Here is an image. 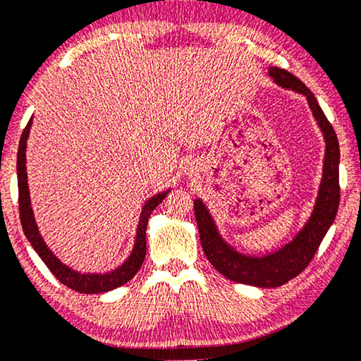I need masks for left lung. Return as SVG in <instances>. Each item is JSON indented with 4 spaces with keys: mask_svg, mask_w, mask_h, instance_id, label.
<instances>
[{
    "mask_svg": "<svg viewBox=\"0 0 361 361\" xmlns=\"http://www.w3.org/2000/svg\"><path fill=\"white\" fill-rule=\"evenodd\" d=\"M269 76L274 82L283 89L303 94L318 121L326 142L324 164H322V178L319 183L318 197H316L313 212L305 227L293 236L292 241L285 243L282 248L264 256H250L236 251L219 233L211 212L201 199L195 201V214L199 228L202 250L207 259L217 271L230 281L252 285V287L274 288L292 281L313 259L322 238L334 222L338 201H341V188H338V162H341V149L334 128L321 110L313 92L301 82L298 78L281 68H269Z\"/></svg>",
    "mask_w": 361,
    "mask_h": 361,
    "instance_id": "1",
    "label": "left lung"
}]
</instances>
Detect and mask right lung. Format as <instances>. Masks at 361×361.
<instances>
[{"label":"right lung","instance_id":"1","mask_svg":"<svg viewBox=\"0 0 361 361\" xmlns=\"http://www.w3.org/2000/svg\"><path fill=\"white\" fill-rule=\"evenodd\" d=\"M32 126V118L27 123L25 129L23 131L19 141V150H18V188H19V215H20V224H23V230L27 236V240L30 241L32 248L37 251V255L42 257V261L45 262V266L50 269V272L55 276L58 281L66 287L76 290L79 293H105L110 292L113 288L121 287L126 282L136 276L139 269H141L144 257H146V228L150 214L160 202L164 201L165 196L169 195L170 190L157 192V195L149 197L146 204L142 206L141 215H139V224L136 230V240H134V246L131 255L128 256V259L123 262L121 266L113 269L110 272L105 274H82L74 271V269L68 267L66 264L58 259L53 255V251L48 248L45 241H43L42 235L39 232V227L35 224L34 211L30 206V195H29V185H27V169H25V149H27V139H29Z\"/></svg>","mask_w":361,"mask_h":361}]
</instances>
